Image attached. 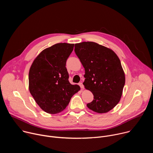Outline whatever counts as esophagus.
Returning <instances> with one entry per match:
<instances>
[{"mask_svg":"<svg viewBox=\"0 0 153 153\" xmlns=\"http://www.w3.org/2000/svg\"><path fill=\"white\" fill-rule=\"evenodd\" d=\"M79 86H80V88H81V89L82 90H83V88H84V86H83V83H82V82H80V83H79Z\"/></svg>","mask_w":153,"mask_h":153,"instance_id":"obj_1","label":"esophagus"}]
</instances>
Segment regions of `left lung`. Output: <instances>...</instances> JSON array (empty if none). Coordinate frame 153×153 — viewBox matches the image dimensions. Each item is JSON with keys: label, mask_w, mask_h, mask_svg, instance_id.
I'll list each match as a JSON object with an SVG mask.
<instances>
[{"label": "left lung", "mask_w": 153, "mask_h": 153, "mask_svg": "<svg viewBox=\"0 0 153 153\" xmlns=\"http://www.w3.org/2000/svg\"><path fill=\"white\" fill-rule=\"evenodd\" d=\"M74 51L85 68L83 84L94 95L86 106L97 113L110 111L119 102L125 83L119 58L110 48L93 42L76 43Z\"/></svg>", "instance_id": "1"}]
</instances>
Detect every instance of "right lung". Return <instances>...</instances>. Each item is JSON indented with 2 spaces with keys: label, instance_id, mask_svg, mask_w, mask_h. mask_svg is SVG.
<instances>
[{
  "label": "right lung",
  "instance_id": "add662e5",
  "mask_svg": "<svg viewBox=\"0 0 153 153\" xmlns=\"http://www.w3.org/2000/svg\"><path fill=\"white\" fill-rule=\"evenodd\" d=\"M73 43H59L42 51L29 71V90L37 104L49 114H57L68 106L80 88L71 85L66 62Z\"/></svg>",
  "mask_w": 153,
  "mask_h": 153
}]
</instances>
